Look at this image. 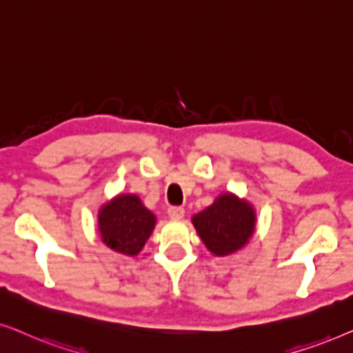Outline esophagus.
I'll return each mask as SVG.
<instances>
[{
    "label": "esophagus",
    "mask_w": 353,
    "mask_h": 353,
    "mask_svg": "<svg viewBox=\"0 0 353 353\" xmlns=\"http://www.w3.org/2000/svg\"><path fill=\"white\" fill-rule=\"evenodd\" d=\"M168 216H170L172 220H181L183 216H185V209H183V207H170V209H168Z\"/></svg>",
    "instance_id": "1"
}]
</instances>
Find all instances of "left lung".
Masks as SVG:
<instances>
[{
  "mask_svg": "<svg viewBox=\"0 0 353 353\" xmlns=\"http://www.w3.org/2000/svg\"><path fill=\"white\" fill-rule=\"evenodd\" d=\"M192 225L205 248L223 257L249 243L255 230V210L245 199L223 192L214 204L192 216Z\"/></svg>",
  "mask_w": 353,
  "mask_h": 353,
  "instance_id": "1",
  "label": "left lung"
}]
</instances>
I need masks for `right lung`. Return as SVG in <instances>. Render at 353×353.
<instances>
[{
  "mask_svg": "<svg viewBox=\"0 0 353 353\" xmlns=\"http://www.w3.org/2000/svg\"><path fill=\"white\" fill-rule=\"evenodd\" d=\"M103 243L115 252L138 255L154 226L156 215L143 205L137 194H119L101 207L98 215Z\"/></svg>",
  "mask_w": 353,
  "mask_h": 353,
  "instance_id": "1",
  "label": "right lung"
}]
</instances>
